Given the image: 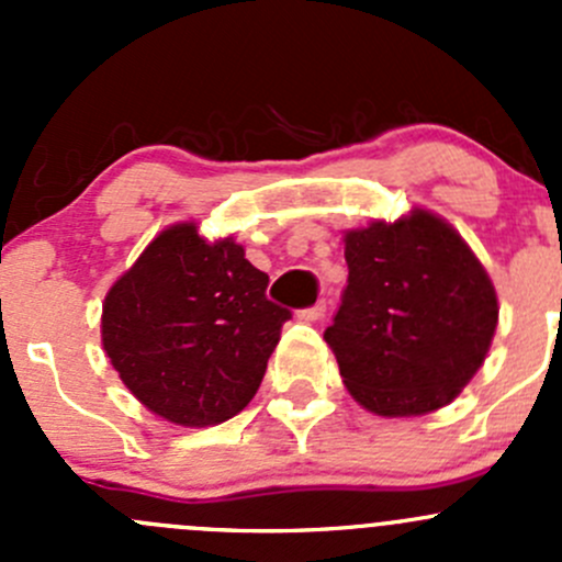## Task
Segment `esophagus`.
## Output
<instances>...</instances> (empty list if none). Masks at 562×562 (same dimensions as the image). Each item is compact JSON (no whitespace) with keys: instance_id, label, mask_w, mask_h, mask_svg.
Instances as JSON below:
<instances>
[{"instance_id":"34e87169","label":"esophagus","mask_w":562,"mask_h":562,"mask_svg":"<svg viewBox=\"0 0 562 562\" xmlns=\"http://www.w3.org/2000/svg\"><path fill=\"white\" fill-rule=\"evenodd\" d=\"M299 317H302V321H307V323L323 321V317H326V302H317V304H313V307L302 310V313H299Z\"/></svg>"}]
</instances>
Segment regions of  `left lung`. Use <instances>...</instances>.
Listing matches in <instances>:
<instances>
[{
	"label": "left lung",
	"mask_w": 562,
	"mask_h": 562,
	"mask_svg": "<svg viewBox=\"0 0 562 562\" xmlns=\"http://www.w3.org/2000/svg\"><path fill=\"white\" fill-rule=\"evenodd\" d=\"M342 241L348 288L323 339L350 396L386 418L449 405L497 328V293L481 260L427 209L372 220Z\"/></svg>",
	"instance_id": "obj_1"
}]
</instances>
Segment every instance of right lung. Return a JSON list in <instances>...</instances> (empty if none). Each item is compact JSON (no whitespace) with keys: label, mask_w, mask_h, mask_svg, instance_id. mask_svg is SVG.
<instances>
[{"label":"right lung","mask_w":562,"mask_h":562,"mask_svg":"<svg viewBox=\"0 0 562 562\" xmlns=\"http://www.w3.org/2000/svg\"><path fill=\"white\" fill-rule=\"evenodd\" d=\"M266 285L234 236L209 241L195 223H176L108 288L103 350L155 416L223 424L249 405L291 317Z\"/></svg>","instance_id":"obj_1"}]
</instances>
